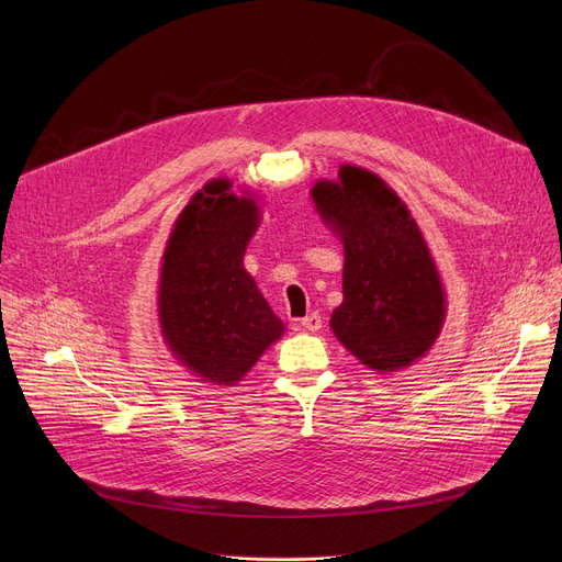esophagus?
I'll return each mask as SVG.
<instances>
[{
    "label": "esophagus",
    "mask_w": 562,
    "mask_h": 562,
    "mask_svg": "<svg viewBox=\"0 0 562 562\" xmlns=\"http://www.w3.org/2000/svg\"><path fill=\"white\" fill-rule=\"evenodd\" d=\"M299 326H301L303 330H307V333H318V330H321V316L314 312V314L301 318Z\"/></svg>",
    "instance_id": "obj_1"
}]
</instances>
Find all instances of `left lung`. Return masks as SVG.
I'll list each match as a JSON object with an SVG mask.
<instances>
[{"label": "left lung", "mask_w": 562, "mask_h": 562, "mask_svg": "<svg viewBox=\"0 0 562 562\" xmlns=\"http://www.w3.org/2000/svg\"><path fill=\"white\" fill-rule=\"evenodd\" d=\"M312 200L344 244V301L330 316L339 344L371 371L422 360L447 318V293L407 204L375 172L344 164Z\"/></svg>", "instance_id": "left-lung-1"}]
</instances>
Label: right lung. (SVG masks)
<instances>
[{
  "label": "right lung",
  "instance_id": "add662e5",
  "mask_svg": "<svg viewBox=\"0 0 562 562\" xmlns=\"http://www.w3.org/2000/svg\"><path fill=\"white\" fill-rule=\"evenodd\" d=\"M259 223L255 195L216 177L191 195L161 257V337L177 362L218 387H234L284 335L244 266Z\"/></svg>",
  "mask_w": 562,
  "mask_h": 562
}]
</instances>
